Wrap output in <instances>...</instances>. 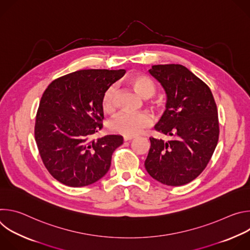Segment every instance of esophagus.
<instances>
[{
  "mask_svg": "<svg viewBox=\"0 0 250 250\" xmlns=\"http://www.w3.org/2000/svg\"><path fill=\"white\" fill-rule=\"evenodd\" d=\"M133 138H134V136H124V140L125 141H129V140H131Z\"/></svg>",
  "mask_w": 250,
  "mask_h": 250,
  "instance_id": "1",
  "label": "esophagus"
}]
</instances>
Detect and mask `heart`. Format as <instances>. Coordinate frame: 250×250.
Listing matches in <instances>:
<instances>
[{"label": "heart", "instance_id": "1", "mask_svg": "<svg viewBox=\"0 0 250 250\" xmlns=\"http://www.w3.org/2000/svg\"><path fill=\"white\" fill-rule=\"evenodd\" d=\"M128 84L145 99H149L156 94L155 83L147 76L133 75L128 78ZM116 88L114 86L105 90L102 99V108L105 113H113L116 109ZM152 124L151 117L146 113H121L109 123L111 131L125 136H134L144 131Z\"/></svg>", "mask_w": 250, "mask_h": 250}]
</instances>
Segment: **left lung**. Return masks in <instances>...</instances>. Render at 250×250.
Wrapping results in <instances>:
<instances>
[{
  "label": "left lung",
  "mask_w": 250,
  "mask_h": 250,
  "mask_svg": "<svg viewBox=\"0 0 250 250\" xmlns=\"http://www.w3.org/2000/svg\"><path fill=\"white\" fill-rule=\"evenodd\" d=\"M149 73L167 96L166 110L154 128L173 139L149 138L146 169L162 184L182 186L204 171L216 149L217 104L208 86L183 65H153Z\"/></svg>",
  "instance_id": "8db88e82"
}]
</instances>
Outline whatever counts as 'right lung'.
Returning a JSON list of instances; mask_svg holds the SVG:
<instances>
[{
    "label": "right lung",
    "mask_w": 250,
    "mask_h": 250,
    "mask_svg": "<svg viewBox=\"0 0 250 250\" xmlns=\"http://www.w3.org/2000/svg\"><path fill=\"white\" fill-rule=\"evenodd\" d=\"M125 73V69L79 70L55 79L44 91L34 137L45 168L60 183L84 187L109 171L124 138L92 135L103 127L104 93Z\"/></svg>",
    "instance_id": "1"
}]
</instances>
